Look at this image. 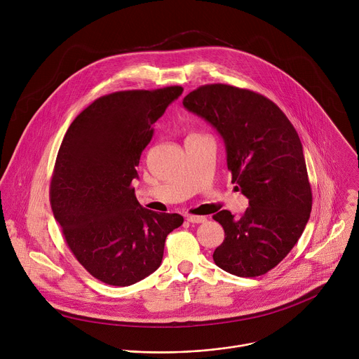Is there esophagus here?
Masks as SVG:
<instances>
[{"mask_svg":"<svg viewBox=\"0 0 359 359\" xmlns=\"http://www.w3.org/2000/svg\"><path fill=\"white\" fill-rule=\"evenodd\" d=\"M189 223L192 224H198V223H205L206 222V217L205 216H188L187 219Z\"/></svg>","mask_w":359,"mask_h":359,"instance_id":"1","label":"esophagus"}]
</instances>
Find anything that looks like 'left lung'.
<instances>
[{
  "instance_id": "left-lung-1",
  "label": "left lung",
  "mask_w": 359,
  "mask_h": 359,
  "mask_svg": "<svg viewBox=\"0 0 359 359\" xmlns=\"http://www.w3.org/2000/svg\"><path fill=\"white\" fill-rule=\"evenodd\" d=\"M182 104L220 133L231 182L250 203L240 217L229 210L213 215L224 230L213 261L237 276L264 275L290 252L310 217L311 188L299 135L278 105L250 90L206 84Z\"/></svg>"
}]
</instances>
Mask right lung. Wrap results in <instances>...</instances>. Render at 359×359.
Returning <instances> with one entry per match:
<instances>
[{"mask_svg": "<svg viewBox=\"0 0 359 359\" xmlns=\"http://www.w3.org/2000/svg\"><path fill=\"white\" fill-rule=\"evenodd\" d=\"M180 86L118 91L95 100L70 125L60 144L50 205L77 261L98 280L133 285L161 264L178 213L143 208L132 181L153 123L182 94Z\"/></svg>", "mask_w": 359, "mask_h": 359, "instance_id": "add662e5", "label": "right lung"}]
</instances>
